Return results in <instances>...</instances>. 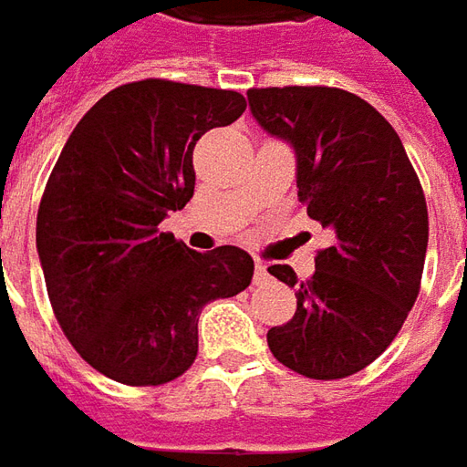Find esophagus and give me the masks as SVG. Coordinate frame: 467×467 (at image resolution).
Here are the masks:
<instances>
[{
	"instance_id": "34e87169",
	"label": "esophagus",
	"mask_w": 467,
	"mask_h": 467,
	"mask_svg": "<svg viewBox=\"0 0 467 467\" xmlns=\"http://www.w3.org/2000/svg\"><path fill=\"white\" fill-rule=\"evenodd\" d=\"M266 279H269L266 265L265 262H256V265H254V282H256V285H262V282H266Z\"/></svg>"
}]
</instances>
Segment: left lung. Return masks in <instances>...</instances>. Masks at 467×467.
Masks as SVG:
<instances>
[{"mask_svg": "<svg viewBox=\"0 0 467 467\" xmlns=\"http://www.w3.org/2000/svg\"><path fill=\"white\" fill-rule=\"evenodd\" d=\"M256 124L287 141L297 198L333 234L315 275H269L295 287L297 310L266 333L279 363L307 379H346L376 361L420 295L427 202L400 134L356 93L327 86L252 88Z\"/></svg>", "mask_w": 467, "mask_h": 467, "instance_id": "obj_1", "label": "left lung"}]
</instances>
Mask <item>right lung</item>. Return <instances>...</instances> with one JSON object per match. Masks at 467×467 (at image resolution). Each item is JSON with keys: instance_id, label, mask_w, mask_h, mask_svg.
Returning a JSON list of instances; mask_svg holds the SVG:
<instances>
[{"instance_id": "obj_1", "label": "right lung", "mask_w": 467, "mask_h": 467, "mask_svg": "<svg viewBox=\"0 0 467 467\" xmlns=\"http://www.w3.org/2000/svg\"><path fill=\"white\" fill-rule=\"evenodd\" d=\"M244 109L236 91L127 83L91 106L53 167L37 211L47 297L80 358L119 384L185 374L202 307L252 285L239 246L198 254L157 228L192 198L195 141Z\"/></svg>"}]
</instances>
